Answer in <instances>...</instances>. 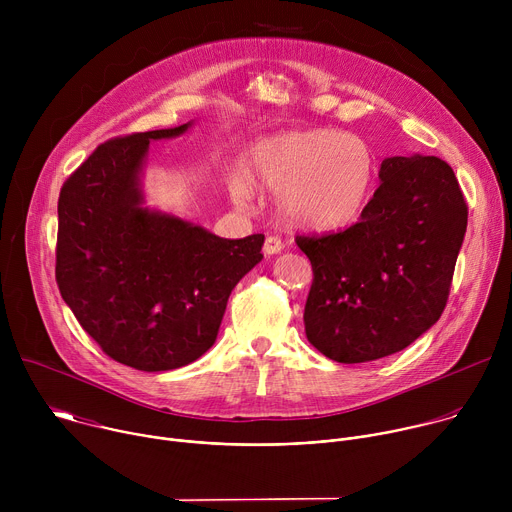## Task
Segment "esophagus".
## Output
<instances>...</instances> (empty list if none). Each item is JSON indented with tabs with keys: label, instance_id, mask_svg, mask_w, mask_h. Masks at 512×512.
Returning a JSON list of instances; mask_svg holds the SVG:
<instances>
[{
	"label": "esophagus",
	"instance_id": "34e87169",
	"mask_svg": "<svg viewBox=\"0 0 512 512\" xmlns=\"http://www.w3.org/2000/svg\"><path fill=\"white\" fill-rule=\"evenodd\" d=\"M263 249H265L267 255H275V253H279V251L283 249V243H281V239H279L277 235H269V237L265 239Z\"/></svg>",
	"mask_w": 512,
	"mask_h": 512
}]
</instances>
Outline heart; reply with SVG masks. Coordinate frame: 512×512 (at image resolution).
Masks as SVG:
<instances>
[{
    "instance_id": "b5f03b06",
    "label": "heart",
    "mask_w": 512,
    "mask_h": 512,
    "mask_svg": "<svg viewBox=\"0 0 512 512\" xmlns=\"http://www.w3.org/2000/svg\"><path fill=\"white\" fill-rule=\"evenodd\" d=\"M249 178L277 192L285 221L306 231H336L354 223L373 196L377 154L373 145L336 129H304L273 135L255 145ZM233 198L249 204L251 186L237 178Z\"/></svg>"
}]
</instances>
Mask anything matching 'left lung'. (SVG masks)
Masks as SVG:
<instances>
[{"label": "left lung", "mask_w": 512, "mask_h": 512, "mask_svg": "<svg viewBox=\"0 0 512 512\" xmlns=\"http://www.w3.org/2000/svg\"><path fill=\"white\" fill-rule=\"evenodd\" d=\"M379 180L354 225L296 237L314 271L306 336L344 364L395 354L440 320L468 225L466 198L444 160L387 158Z\"/></svg>", "instance_id": "left-lung-1"}]
</instances>
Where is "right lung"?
Here are the masks:
<instances>
[{"instance_id": "right-lung-1", "label": "right lung", "mask_w": 512, "mask_h": 512, "mask_svg": "<svg viewBox=\"0 0 512 512\" xmlns=\"http://www.w3.org/2000/svg\"><path fill=\"white\" fill-rule=\"evenodd\" d=\"M188 123L107 139L58 196L56 283L101 350L137 371H170L216 340L233 287L261 259L263 235L221 239L141 208L137 172L152 139Z\"/></svg>"}]
</instances>
